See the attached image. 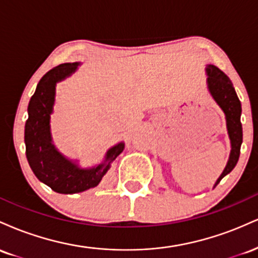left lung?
<instances>
[{
    "instance_id": "1",
    "label": "left lung",
    "mask_w": 258,
    "mask_h": 258,
    "mask_svg": "<svg viewBox=\"0 0 258 258\" xmlns=\"http://www.w3.org/2000/svg\"><path fill=\"white\" fill-rule=\"evenodd\" d=\"M206 74L207 87H209L210 93L226 115L227 130L230 139V146H232L227 166L217 182L215 183L216 186L224 176H227L235 167L239 155H240V147L242 143V127L240 122L241 104L234 90L232 81L226 74L221 72L215 65H207Z\"/></svg>"
}]
</instances>
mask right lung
<instances>
[{
  "label": "right lung",
  "mask_w": 258,
  "mask_h": 258,
  "mask_svg": "<svg viewBox=\"0 0 258 258\" xmlns=\"http://www.w3.org/2000/svg\"><path fill=\"white\" fill-rule=\"evenodd\" d=\"M80 63H65L53 68L38 82L28 106L24 141L26 159L41 182L60 194L81 193L99 184L110 164L122 153L125 144H116L105 154L98 166L81 168L58 152L52 142L51 114L55 99V85L76 72Z\"/></svg>",
  "instance_id": "add662e5"
}]
</instances>
